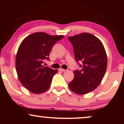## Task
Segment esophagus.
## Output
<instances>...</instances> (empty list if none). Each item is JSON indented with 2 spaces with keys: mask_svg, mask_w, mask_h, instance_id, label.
<instances>
[{
  "mask_svg": "<svg viewBox=\"0 0 124 124\" xmlns=\"http://www.w3.org/2000/svg\"><path fill=\"white\" fill-rule=\"evenodd\" d=\"M59 70L60 71H62V72H65V71H67L66 69H62V68H60L59 69Z\"/></svg>",
  "mask_w": 124,
  "mask_h": 124,
  "instance_id": "obj_1",
  "label": "esophagus"
}]
</instances>
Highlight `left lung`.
Segmentation results:
<instances>
[{
	"label": "left lung",
	"mask_w": 124,
	"mask_h": 124,
	"mask_svg": "<svg viewBox=\"0 0 124 124\" xmlns=\"http://www.w3.org/2000/svg\"><path fill=\"white\" fill-rule=\"evenodd\" d=\"M73 47L74 57L81 70L74 71V78L69 87L77 94H86L99 86L106 73L107 57L101 42L97 37L83 33L68 37Z\"/></svg>",
	"instance_id": "8db88e82"
}]
</instances>
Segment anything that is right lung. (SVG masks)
<instances>
[{
	"label": "right lung",
	"instance_id": "right-lung-1",
	"mask_svg": "<svg viewBox=\"0 0 124 124\" xmlns=\"http://www.w3.org/2000/svg\"><path fill=\"white\" fill-rule=\"evenodd\" d=\"M64 35H50L37 32L26 37L20 44L16 57V69L22 85L30 92L40 94L49 89L58 70L43 65L56 42Z\"/></svg>",
	"mask_w": 124,
	"mask_h": 124
}]
</instances>
